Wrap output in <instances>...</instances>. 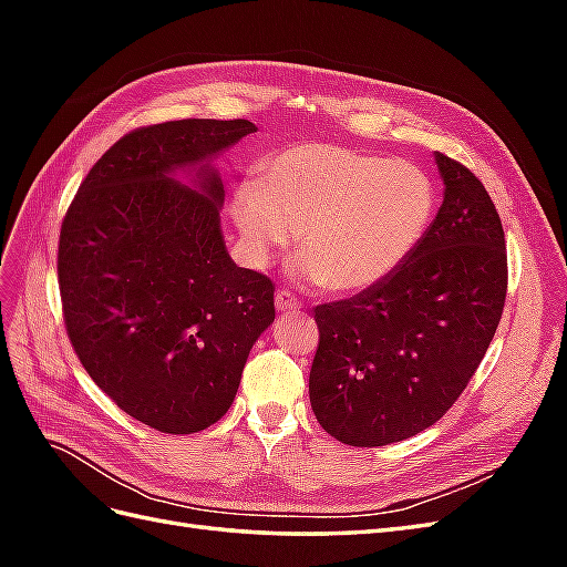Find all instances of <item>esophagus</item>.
Segmentation results:
<instances>
[{
  "mask_svg": "<svg viewBox=\"0 0 567 567\" xmlns=\"http://www.w3.org/2000/svg\"><path fill=\"white\" fill-rule=\"evenodd\" d=\"M274 305H277L279 312H296L300 310V300L290 293V290H277V298H274Z\"/></svg>",
  "mask_w": 567,
  "mask_h": 567,
  "instance_id": "obj_1",
  "label": "esophagus"
}]
</instances>
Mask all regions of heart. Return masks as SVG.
I'll use <instances>...</instances> for the list:
<instances>
[{
	"instance_id": "b5f03b06",
	"label": "heart",
	"mask_w": 567,
	"mask_h": 567,
	"mask_svg": "<svg viewBox=\"0 0 567 567\" xmlns=\"http://www.w3.org/2000/svg\"><path fill=\"white\" fill-rule=\"evenodd\" d=\"M229 213L255 265L298 231L296 269L333 293H362L398 271L435 215V188L409 161L305 142L269 153L236 186Z\"/></svg>"
}]
</instances>
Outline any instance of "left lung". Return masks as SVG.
Wrapping results in <instances>:
<instances>
[{"label": "left lung", "mask_w": 567, "mask_h": 567, "mask_svg": "<svg viewBox=\"0 0 567 567\" xmlns=\"http://www.w3.org/2000/svg\"><path fill=\"white\" fill-rule=\"evenodd\" d=\"M444 200L385 281L315 307L312 411L331 437L383 447L440 421L499 326L508 262L499 213L466 165L435 153Z\"/></svg>", "instance_id": "left-lung-1"}]
</instances>
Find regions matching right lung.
I'll return each instance as SVG.
<instances>
[{
	"label": "right lung",
	"instance_id": "add662e5",
	"mask_svg": "<svg viewBox=\"0 0 567 567\" xmlns=\"http://www.w3.org/2000/svg\"><path fill=\"white\" fill-rule=\"evenodd\" d=\"M257 127L186 117L136 127L82 179L59 236L65 333L92 381L161 433L188 435L231 406L274 284L236 267L208 158ZM200 164L198 189L172 179Z\"/></svg>",
	"mask_w": 567,
	"mask_h": 567
}]
</instances>
